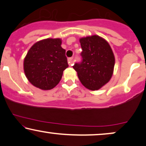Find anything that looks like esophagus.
Wrapping results in <instances>:
<instances>
[{
  "label": "esophagus",
  "mask_w": 146,
  "mask_h": 146,
  "mask_svg": "<svg viewBox=\"0 0 146 146\" xmlns=\"http://www.w3.org/2000/svg\"><path fill=\"white\" fill-rule=\"evenodd\" d=\"M73 57L68 58V63H69V65L70 66L73 65Z\"/></svg>",
  "instance_id": "34e87169"
}]
</instances>
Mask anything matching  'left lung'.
Listing matches in <instances>:
<instances>
[{"label":"left lung","mask_w":146,"mask_h":146,"mask_svg":"<svg viewBox=\"0 0 146 146\" xmlns=\"http://www.w3.org/2000/svg\"><path fill=\"white\" fill-rule=\"evenodd\" d=\"M79 41L82 59L73 67L86 88L98 90L112 76L115 65L113 53L108 42L98 35L81 38Z\"/></svg>","instance_id":"obj_1"}]
</instances>
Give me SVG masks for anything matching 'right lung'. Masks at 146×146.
Listing matches in <instances>:
<instances>
[{"mask_svg":"<svg viewBox=\"0 0 146 146\" xmlns=\"http://www.w3.org/2000/svg\"><path fill=\"white\" fill-rule=\"evenodd\" d=\"M60 38H46L31 46L24 60V71L31 84L49 90L61 81L68 67L65 50Z\"/></svg>","mask_w":146,"mask_h":146,"instance_id":"obj_1","label":"right lung"}]
</instances>
